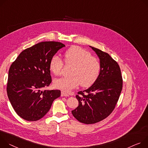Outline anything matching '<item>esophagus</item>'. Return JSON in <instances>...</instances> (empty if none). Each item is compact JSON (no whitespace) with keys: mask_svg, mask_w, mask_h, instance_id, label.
<instances>
[{"mask_svg":"<svg viewBox=\"0 0 148 148\" xmlns=\"http://www.w3.org/2000/svg\"><path fill=\"white\" fill-rule=\"evenodd\" d=\"M61 96H69V95L64 92H61Z\"/></svg>","mask_w":148,"mask_h":148,"instance_id":"esophagus-1","label":"esophagus"}]
</instances>
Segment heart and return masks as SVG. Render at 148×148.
<instances>
[{"label": "heart", "mask_w": 148, "mask_h": 148, "mask_svg": "<svg viewBox=\"0 0 148 148\" xmlns=\"http://www.w3.org/2000/svg\"><path fill=\"white\" fill-rule=\"evenodd\" d=\"M64 61L66 65L71 66L70 75L55 79L53 85L55 88L64 92H69L79 85L83 88L89 87L95 82L99 75V61L79 46H72L66 51ZM63 65L61 58L55 55L50 61L49 69L55 75H59Z\"/></svg>", "instance_id": "1"}]
</instances>
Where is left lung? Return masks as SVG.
<instances>
[{"label":"left lung","instance_id":"8db88e82","mask_svg":"<svg viewBox=\"0 0 148 148\" xmlns=\"http://www.w3.org/2000/svg\"><path fill=\"white\" fill-rule=\"evenodd\" d=\"M100 59L101 71L95 82L88 89L77 92L79 106L72 111L80 122L93 124L106 118L119 100L123 79L118 63L108 53L90 46Z\"/></svg>","mask_w":148,"mask_h":148}]
</instances>
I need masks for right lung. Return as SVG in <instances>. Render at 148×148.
Instances as JSON below:
<instances>
[{
  "instance_id": "obj_1",
  "label": "right lung",
  "mask_w": 148,
  "mask_h": 148,
  "mask_svg": "<svg viewBox=\"0 0 148 148\" xmlns=\"http://www.w3.org/2000/svg\"><path fill=\"white\" fill-rule=\"evenodd\" d=\"M65 45L47 41L23 51L9 70L7 93L18 115L28 121H36L49 110L53 101L60 96L59 90H43L52 82L49 63Z\"/></svg>"
}]
</instances>
